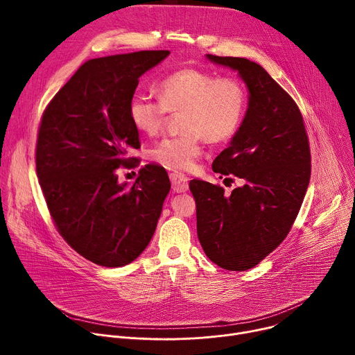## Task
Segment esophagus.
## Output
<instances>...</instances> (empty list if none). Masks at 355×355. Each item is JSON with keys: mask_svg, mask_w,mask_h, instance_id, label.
<instances>
[{"mask_svg": "<svg viewBox=\"0 0 355 355\" xmlns=\"http://www.w3.org/2000/svg\"><path fill=\"white\" fill-rule=\"evenodd\" d=\"M171 185L174 192H185L188 191V178L181 173H171L170 174Z\"/></svg>", "mask_w": 355, "mask_h": 355, "instance_id": "esophagus-1", "label": "esophagus"}]
</instances>
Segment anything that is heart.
<instances>
[{"instance_id": "1", "label": "heart", "mask_w": 355, "mask_h": 355, "mask_svg": "<svg viewBox=\"0 0 355 355\" xmlns=\"http://www.w3.org/2000/svg\"><path fill=\"white\" fill-rule=\"evenodd\" d=\"M157 91V99L135 94L129 99L128 112L132 125L150 136L162 130L168 112H184L182 133L164 137L151 150L153 160L170 170H192L204 139L209 143L226 141L237 133L244 119L245 89L233 77L181 69L164 77Z\"/></svg>"}]
</instances>
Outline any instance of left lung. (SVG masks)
Returning <instances> with one entry per match:
<instances>
[{
    "label": "left lung",
    "instance_id": "8db88e82",
    "mask_svg": "<svg viewBox=\"0 0 355 355\" xmlns=\"http://www.w3.org/2000/svg\"><path fill=\"white\" fill-rule=\"evenodd\" d=\"M236 70L248 89L244 119L212 170L244 181L230 195L192 180L196 232L208 259L229 271L256 267L288 236L311 180V148L291 95L257 63L207 55Z\"/></svg>",
    "mask_w": 355,
    "mask_h": 355
}]
</instances>
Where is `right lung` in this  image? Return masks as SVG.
<instances>
[{"instance_id":"right-lung-1","label":"right lung","mask_w":355,"mask_h":355,"mask_svg":"<svg viewBox=\"0 0 355 355\" xmlns=\"http://www.w3.org/2000/svg\"><path fill=\"white\" fill-rule=\"evenodd\" d=\"M170 55L141 50L85 62L46 107L36 143V173L55 226L94 264L136 260L155 234L170 192L167 173L147 164L132 187L119 167H136L139 132L128 105L139 77Z\"/></svg>"}]
</instances>
